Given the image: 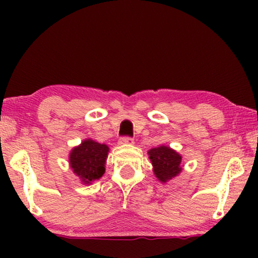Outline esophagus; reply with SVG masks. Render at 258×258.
<instances>
[{
  "instance_id": "34e87169",
  "label": "esophagus",
  "mask_w": 258,
  "mask_h": 258,
  "mask_svg": "<svg viewBox=\"0 0 258 258\" xmlns=\"http://www.w3.org/2000/svg\"><path fill=\"white\" fill-rule=\"evenodd\" d=\"M119 144H132L134 142V139H132V137H128V136H123L119 139Z\"/></svg>"
}]
</instances>
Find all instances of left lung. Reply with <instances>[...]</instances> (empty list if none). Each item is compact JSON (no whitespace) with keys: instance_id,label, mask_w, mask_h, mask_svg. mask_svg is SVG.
Listing matches in <instances>:
<instances>
[{"instance_id":"obj_1","label":"left lung","mask_w":258,"mask_h":258,"mask_svg":"<svg viewBox=\"0 0 258 258\" xmlns=\"http://www.w3.org/2000/svg\"><path fill=\"white\" fill-rule=\"evenodd\" d=\"M148 155L154 167V174L162 183L170 181L182 171V156L171 148L167 146L153 148L148 151Z\"/></svg>"}]
</instances>
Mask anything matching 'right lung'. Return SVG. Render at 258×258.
I'll use <instances>...</instances> for the list:
<instances>
[{"label": "right lung", "mask_w": 258, "mask_h": 258, "mask_svg": "<svg viewBox=\"0 0 258 258\" xmlns=\"http://www.w3.org/2000/svg\"><path fill=\"white\" fill-rule=\"evenodd\" d=\"M109 147L88 139L70 151L69 163L74 174L83 184H91L101 178L105 171Z\"/></svg>", "instance_id": "1"}]
</instances>
